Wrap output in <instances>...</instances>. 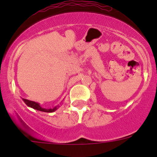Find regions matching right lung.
<instances>
[{"label":"right lung","mask_w":157,"mask_h":157,"mask_svg":"<svg viewBox=\"0 0 157 157\" xmlns=\"http://www.w3.org/2000/svg\"><path fill=\"white\" fill-rule=\"evenodd\" d=\"M23 102L27 105V106L31 107V108L36 109V110H39V111H41V112H54L60 107V105H57V106H55L52 109H45V108H42L39 102L29 100V99H23Z\"/></svg>","instance_id":"right-lung-1"}]
</instances>
